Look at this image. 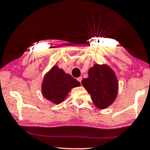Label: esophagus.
<instances>
[{
    "mask_svg": "<svg viewBox=\"0 0 150 150\" xmlns=\"http://www.w3.org/2000/svg\"><path fill=\"white\" fill-rule=\"evenodd\" d=\"M77 79V81H79V82H80V83H81V80H82V77H78Z\"/></svg>",
    "mask_w": 150,
    "mask_h": 150,
    "instance_id": "34e87169",
    "label": "esophagus"
}]
</instances>
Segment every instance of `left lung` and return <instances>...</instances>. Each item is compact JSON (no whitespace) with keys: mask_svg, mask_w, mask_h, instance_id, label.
I'll return each mask as SVG.
<instances>
[{"mask_svg":"<svg viewBox=\"0 0 150 150\" xmlns=\"http://www.w3.org/2000/svg\"><path fill=\"white\" fill-rule=\"evenodd\" d=\"M81 83L98 109L107 108L116 98L118 89L116 75L106 64H94L88 71V77L82 80Z\"/></svg>","mask_w":150,"mask_h":150,"instance_id":"1","label":"left lung"}]
</instances>
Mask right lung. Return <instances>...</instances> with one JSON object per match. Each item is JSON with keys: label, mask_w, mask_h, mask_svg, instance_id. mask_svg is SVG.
<instances>
[{"label": "right lung", "mask_w": 150, "mask_h": 150, "mask_svg": "<svg viewBox=\"0 0 150 150\" xmlns=\"http://www.w3.org/2000/svg\"><path fill=\"white\" fill-rule=\"evenodd\" d=\"M79 86V82L71 75L54 66L44 77L42 93L46 99L54 104H59L64 100L73 88Z\"/></svg>", "instance_id": "add662e5"}]
</instances>
